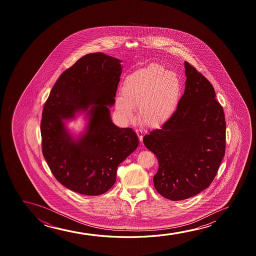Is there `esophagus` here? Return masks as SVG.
Segmentation results:
<instances>
[{
    "mask_svg": "<svg viewBox=\"0 0 256 256\" xmlns=\"http://www.w3.org/2000/svg\"><path fill=\"white\" fill-rule=\"evenodd\" d=\"M136 132L137 136L139 137L140 142H142V138H144V133H142V131L140 130H136Z\"/></svg>",
    "mask_w": 256,
    "mask_h": 256,
    "instance_id": "obj_1",
    "label": "esophagus"
}]
</instances>
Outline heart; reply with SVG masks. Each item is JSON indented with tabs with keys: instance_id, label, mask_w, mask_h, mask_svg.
I'll use <instances>...</instances> for the list:
<instances>
[{
	"instance_id": "heart-1",
	"label": "heart",
	"mask_w": 256,
	"mask_h": 256,
	"mask_svg": "<svg viewBox=\"0 0 256 256\" xmlns=\"http://www.w3.org/2000/svg\"><path fill=\"white\" fill-rule=\"evenodd\" d=\"M122 94L116 98V108L123 120H132L134 108L138 106L142 122L156 128L175 112L181 94V82L174 72L150 64L125 78Z\"/></svg>"
}]
</instances>
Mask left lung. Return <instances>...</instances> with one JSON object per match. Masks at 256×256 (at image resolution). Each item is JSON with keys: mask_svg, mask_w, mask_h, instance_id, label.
<instances>
[{"mask_svg": "<svg viewBox=\"0 0 256 256\" xmlns=\"http://www.w3.org/2000/svg\"><path fill=\"white\" fill-rule=\"evenodd\" d=\"M186 89L173 116L144 137L158 158L154 186L176 201L206 189L217 175L226 151L224 110L214 88L195 67L184 62Z\"/></svg>", "mask_w": 256, "mask_h": 256, "instance_id": "left-lung-1", "label": "left lung"}]
</instances>
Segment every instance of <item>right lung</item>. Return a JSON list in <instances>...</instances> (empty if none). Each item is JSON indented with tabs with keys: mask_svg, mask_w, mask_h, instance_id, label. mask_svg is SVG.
<instances>
[{
	"mask_svg": "<svg viewBox=\"0 0 256 256\" xmlns=\"http://www.w3.org/2000/svg\"><path fill=\"white\" fill-rule=\"evenodd\" d=\"M120 62L102 52L82 56L60 75L42 109V154L56 180L80 194L106 192L116 182L120 164L139 144L132 128H118L110 116ZM80 110L88 125L75 140L64 122Z\"/></svg>",
	"mask_w": 256,
	"mask_h": 256,
	"instance_id": "obj_1",
	"label": "right lung"
}]
</instances>
